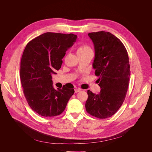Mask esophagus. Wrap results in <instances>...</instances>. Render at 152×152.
<instances>
[{
    "label": "esophagus",
    "instance_id": "obj_1",
    "mask_svg": "<svg viewBox=\"0 0 152 152\" xmlns=\"http://www.w3.org/2000/svg\"><path fill=\"white\" fill-rule=\"evenodd\" d=\"M74 91H75V93H77V92H80V91H81V89L76 88L74 89Z\"/></svg>",
    "mask_w": 152,
    "mask_h": 152
}]
</instances>
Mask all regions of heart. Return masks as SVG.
Segmentation results:
<instances>
[{"label": "heart", "instance_id": "1", "mask_svg": "<svg viewBox=\"0 0 152 152\" xmlns=\"http://www.w3.org/2000/svg\"><path fill=\"white\" fill-rule=\"evenodd\" d=\"M92 51V50L88 45H82L77 48V55L78 56L85 54H86V53H88L89 51Z\"/></svg>", "mask_w": 152, "mask_h": 152}]
</instances>
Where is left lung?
I'll use <instances>...</instances> for the list:
<instances>
[{
	"label": "left lung",
	"mask_w": 152,
	"mask_h": 152,
	"mask_svg": "<svg viewBox=\"0 0 152 152\" xmlns=\"http://www.w3.org/2000/svg\"><path fill=\"white\" fill-rule=\"evenodd\" d=\"M95 49L92 64L101 91L88 90L86 108L91 115L105 119L114 115L122 105L128 91L130 65L128 52L121 41L109 32L88 33Z\"/></svg>",
	"instance_id": "left-lung-1"
}]
</instances>
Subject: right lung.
<instances>
[{
	"label": "right lung",
	"mask_w": 152,
	"mask_h": 152,
	"mask_svg": "<svg viewBox=\"0 0 152 152\" xmlns=\"http://www.w3.org/2000/svg\"><path fill=\"white\" fill-rule=\"evenodd\" d=\"M77 36L47 32L27 44L20 63V77L28 104L43 117L60 115L74 93V87H53L52 74H57L66 50L76 42Z\"/></svg>",
	"instance_id": "right-lung-1"
}]
</instances>
